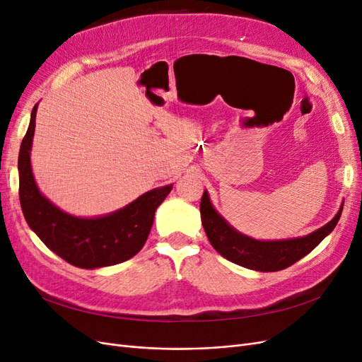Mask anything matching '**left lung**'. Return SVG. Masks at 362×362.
Masks as SVG:
<instances>
[{
    "label": "left lung",
    "instance_id": "obj_1",
    "mask_svg": "<svg viewBox=\"0 0 362 362\" xmlns=\"http://www.w3.org/2000/svg\"><path fill=\"white\" fill-rule=\"evenodd\" d=\"M343 211V204L331 222L317 231L290 240H255L238 233L225 218L216 211L210 196L205 190L201 199V218L205 234L211 246L228 261L257 272H278L287 269L296 261L319 245L332 233Z\"/></svg>",
    "mask_w": 362,
    "mask_h": 362
}]
</instances>
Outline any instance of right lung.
<instances>
[{
    "mask_svg": "<svg viewBox=\"0 0 362 362\" xmlns=\"http://www.w3.org/2000/svg\"><path fill=\"white\" fill-rule=\"evenodd\" d=\"M37 104L31 112L27 134L19 149V201L28 226L69 264L80 269L115 266L133 258L144 247L158 205L172 184L144 193L120 210L98 217L64 213L40 193L33 177L30 152L36 127Z\"/></svg>",
    "mask_w": 362,
    "mask_h": 362,
    "instance_id": "obj_1",
    "label": "right lung"
}]
</instances>
